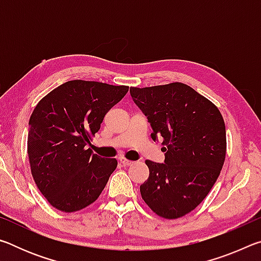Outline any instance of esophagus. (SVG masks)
I'll use <instances>...</instances> for the list:
<instances>
[{
  "mask_svg": "<svg viewBox=\"0 0 261 261\" xmlns=\"http://www.w3.org/2000/svg\"><path fill=\"white\" fill-rule=\"evenodd\" d=\"M120 162H121L122 165L124 166V167H127V166H131V165H134V161H131V160H127V159H125V158H120Z\"/></svg>",
  "mask_w": 261,
  "mask_h": 261,
  "instance_id": "esophagus-1",
  "label": "esophagus"
}]
</instances>
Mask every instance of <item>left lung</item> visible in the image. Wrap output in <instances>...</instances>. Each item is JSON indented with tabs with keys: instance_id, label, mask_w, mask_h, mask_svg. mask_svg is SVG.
<instances>
[{
	"instance_id": "1",
	"label": "left lung",
	"mask_w": 261,
	"mask_h": 261,
	"mask_svg": "<svg viewBox=\"0 0 261 261\" xmlns=\"http://www.w3.org/2000/svg\"><path fill=\"white\" fill-rule=\"evenodd\" d=\"M135 103L147 116L151 137L162 138L165 163L146 160L149 176L141 198L154 213L178 219L205 199L222 169L226 125L218 107L183 83L131 87Z\"/></svg>"
}]
</instances>
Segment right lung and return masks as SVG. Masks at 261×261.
Wrapping results in <instances>:
<instances>
[{
	"label": "right lung",
	"instance_id": "right-lung-1",
	"mask_svg": "<svg viewBox=\"0 0 261 261\" xmlns=\"http://www.w3.org/2000/svg\"><path fill=\"white\" fill-rule=\"evenodd\" d=\"M127 91L129 86L76 79L35 106L28 137L31 173L53 207L71 213L99 198L117 161L93 154L87 145Z\"/></svg>",
	"mask_w": 261,
	"mask_h": 261
}]
</instances>
